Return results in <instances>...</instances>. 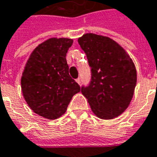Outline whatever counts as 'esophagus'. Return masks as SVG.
<instances>
[{
  "mask_svg": "<svg viewBox=\"0 0 157 157\" xmlns=\"http://www.w3.org/2000/svg\"><path fill=\"white\" fill-rule=\"evenodd\" d=\"M75 82H77L79 85H80V84H81V78H77L76 80H75Z\"/></svg>",
  "mask_w": 157,
  "mask_h": 157,
  "instance_id": "obj_1",
  "label": "esophagus"
}]
</instances>
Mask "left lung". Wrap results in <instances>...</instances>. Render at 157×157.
Wrapping results in <instances>:
<instances>
[{"label":"left lung","mask_w":157,"mask_h":157,"mask_svg":"<svg viewBox=\"0 0 157 157\" xmlns=\"http://www.w3.org/2000/svg\"><path fill=\"white\" fill-rule=\"evenodd\" d=\"M92 68V81L82 93L92 113L101 119H113L127 109L137 82L133 59L113 39L95 33L78 39Z\"/></svg>","instance_id":"8db88e82"}]
</instances>
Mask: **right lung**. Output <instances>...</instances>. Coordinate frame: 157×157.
<instances>
[{
    "instance_id": "obj_1",
    "label": "right lung",
    "mask_w": 157,
    "mask_h": 157,
    "mask_svg": "<svg viewBox=\"0 0 157 157\" xmlns=\"http://www.w3.org/2000/svg\"><path fill=\"white\" fill-rule=\"evenodd\" d=\"M73 44L67 38H50L29 55L21 77L23 98L36 114L49 120L61 117L72 97L81 91L69 75L66 53Z\"/></svg>"
}]
</instances>
